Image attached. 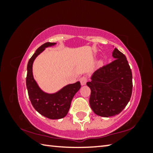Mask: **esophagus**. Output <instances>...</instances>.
Returning a JSON list of instances; mask_svg holds the SVG:
<instances>
[{
	"label": "esophagus",
	"instance_id": "obj_1",
	"mask_svg": "<svg viewBox=\"0 0 153 153\" xmlns=\"http://www.w3.org/2000/svg\"><path fill=\"white\" fill-rule=\"evenodd\" d=\"M79 81H80V82H81L82 86H84V85H86V82H87V77L85 76L82 77L79 79Z\"/></svg>",
	"mask_w": 153,
	"mask_h": 153
}]
</instances>
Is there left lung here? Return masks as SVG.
Wrapping results in <instances>:
<instances>
[{
  "label": "left lung",
  "mask_w": 153,
  "mask_h": 153,
  "mask_svg": "<svg viewBox=\"0 0 153 153\" xmlns=\"http://www.w3.org/2000/svg\"><path fill=\"white\" fill-rule=\"evenodd\" d=\"M112 56L115 60L96 71L86 84L91 90L90 107L96 115L104 117L120 113L132 92V74L126 56L117 48Z\"/></svg>",
  "instance_id": "obj_1"
}]
</instances>
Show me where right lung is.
Masks as SVG:
<instances>
[{"mask_svg": "<svg viewBox=\"0 0 153 153\" xmlns=\"http://www.w3.org/2000/svg\"><path fill=\"white\" fill-rule=\"evenodd\" d=\"M56 45V42H46L40 46L28 61L27 67L26 86L30 101L40 115L51 120H59L65 117L74 95L81 88L78 81L66 85L56 92L48 93L41 89L36 82L33 75V61L46 48Z\"/></svg>", "mask_w": 153, "mask_h": 153, "instance_id": "add662e5", "label": "right lung"}]
</instances>
